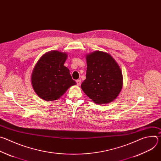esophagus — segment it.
<instances>
[{"mask_svg":"<svg viewBox=\"0 0 161 161\" xmlns=\"http://www.w3.org/2000/svg\"><path fill=\"white\" fill-rule=\"evenodd\" d=\"M76 84L78 86H80V84H81V80H76Z\"/></svg>","mask_w":161,"mask_h":161,"instance_id":"34e87169","label":"esophagus"}]
</instances>
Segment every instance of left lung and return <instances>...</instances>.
I'll list each match as a JSON object with an SVG mask.
<instances>
[{
    "label": "left lung",
    "mask_w": 161,
    "mask_h": 161,
    "mask_svg": "<svg viewBox=\"0 0 161 161\" xmlns=\"http://www.w3.org/2000/svg\"><path fill=\"white\" fill-rule=\"evenodd\" d=\"M86 79L81 83V89L96 104L112 102L119 95L123 86L119 65L109 53L101 51L86 55Z\"/></svg>",
    "instance_id": "left-lung-1"
}]
</instances>
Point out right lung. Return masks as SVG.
I'll use <instances>...</instances> for the list:
<instances>
[{
    "mask_svg": "<svg viewBox=\"0 0 161 161\" xmlns=\"http://www.w3.org/2000/svg\"><path fill=\"white\" fill-rule=\"evenodd\" d=\"M67 54L50 51L36 63L31 75L32 87L37 95L45 101L59 99L76 82L72 79L69 69L64 65Z\"/></svg>",
    "mask_w": 161,
    "mask_h": 161,
    "instance_id": "right-lung-1",
    "label": "right lung"
}]
</instances>
